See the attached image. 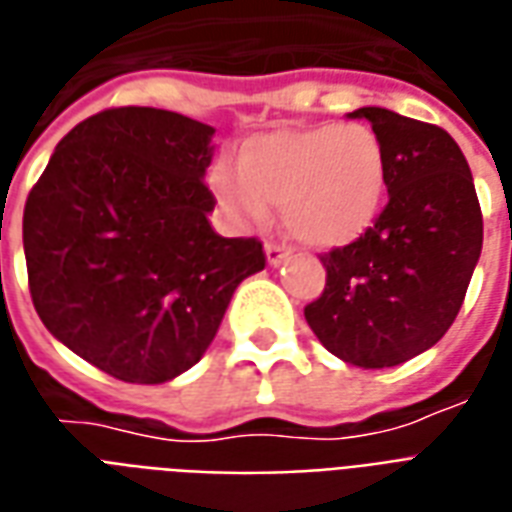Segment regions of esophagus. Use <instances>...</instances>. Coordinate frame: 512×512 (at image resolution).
Returning a JSON list of instances; mask_svg holds the SVG:
<instances>
[{
	"label": "esophagus",
	"instance_id": "1",
	"mask_svg": "<svg viewBox=\"0 0 512 512\" xmlns=\"http://www.w3.org/2000/svg\"><path fill=\"white\" fill-rule=\"evenodd\" d=\"M264 256H267V264H270V267H281L283 261L289 259V251H286L283 245L267 242V248H264Z\"/></svg>",
	"mask_w": 512,
	"mask_h": 512
}]
</instances>
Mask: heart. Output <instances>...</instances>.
<instances>
[{
	"label": "heart",
	"mask_w": 512,
	"mask_h": 512,
	"mask_svg": "<svg viewBox=\"0 0 512 512\" xmlns=\"http://www.w3.org/2000/svg\"><path fill=\"white\" fill-rule=\"evenodd\" d=\"M210 188L242 223H264L281 204L286 231L311 248L352 245L371 229L387 196L382 138L363 122H319L248 138L237 169L218 163Z\"/></svg>",
	"instance_id": "obj_1"
}]
</instances>
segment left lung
<instances>
[{"label":"left lung","instance_id":"8db88e82","mask_svg":"<svg viewBox=\"0 0 512 512\" xmlns=\"http://www.w3.org/2000/svg\"><path fill=\"white\" fill-rule=\"evenodd\" d=\"M387 155V207L363 237L324 256L327 286L305 319L327 352L393 368L431 349L461 311L483 251V215L447 130L363 106Z\"/></svg>","mask_w":512,"mask_h":512}]
</instances>
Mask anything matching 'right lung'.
Returning <instances> with one entry per match:
<instances>
[{"label":"right lung","instance_id":"add662e5","mask_svg":"<svg viewBox=\"0 0 512 512\" xmlns=\"http://www.w3.org/2000/svg\"><path fill=\"white\" fill-rule=\"evenodd\" d=\"M215 128L111 108L54 149L24 207L29 292L46 330L114 379L163 384L199 363L259 240L210 226Z\"/></svg>","mask_w":512,"mask_h":512}]
</instances>
